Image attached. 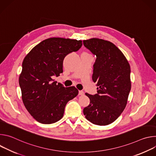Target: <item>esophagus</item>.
<instances>
[{"mask_svg": "<svg viewBox=\"0 0 156 156\" xmlns=\"http://www.w3.org/2000/svg\"><path fill=\"white\" fill-rule=\"evenodd\" d=\"M84 94V92L83 91H79V93H78V95H80V96H82Z\"/></svg>", "mask_w": 156, "mask_h": 156, "instance_id": "34e87169", "label": "esophagus"}]
</instances>
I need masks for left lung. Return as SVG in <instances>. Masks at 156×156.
Instances as JSON below:
<instances>
[{
	"mask_svg": "<svg viewBox=\"0 0 156 156\" xmlns=\"http://www.w3.org/2000/svg\"><path fill=\"white\" fill-rule=\"evenodd\" d=\"M84 46L96 59L93 81L98 94L85 93L90 103L84 108L86 119L98 125L112 123L121 115L131 90L130 66L122 51L113 43L99 38L83 41Z\"/></svg>",
	"mask_w": 156,
	"mask_h": 156,
	"instance_id": "obj_1",
	"label": "left lung"
}]
</instances>
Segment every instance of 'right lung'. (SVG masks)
Wrapping results in <instances>:
<instances>
[{"mask_svg": "<svg viewBox=\"0 0 156 156\" xmlns=\"http://www.w3.org/2000/svg\"><path fill=\"white\" fill-rule=\"evenodd\" d=\"M81 46V40L51 37L39 43L25 57L19 77L22 101L38 122L51 124L60 120L66 103L78 95L75 87H65L52 78L63 72L65 56Z\"/></svg>", "mask_w": 156, "mask_h": 156, "instance_id": "1", "label": "right lung"}]
</instances>
